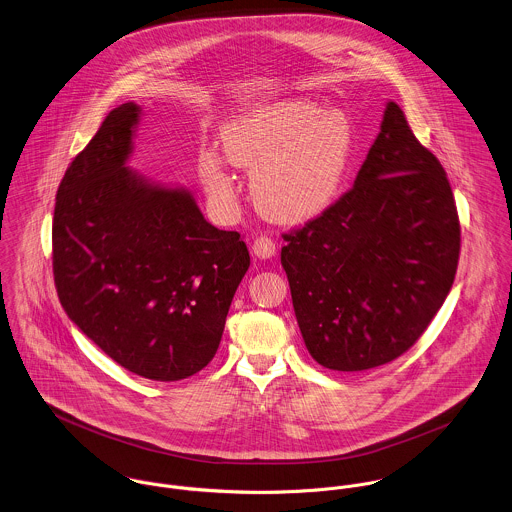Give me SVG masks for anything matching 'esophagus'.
<instances>
[{
  "instance_id": "1",
  "label": "esophagus",
  "mask_w": 512,
  "mask_h": 512,
  "mask_svg": "<svg viewBox=\"0 0 512 512\" xmlns=\"http://www.w3.org/2000/svg\"><path fill=\"white\" fill-rule=\"evenodd\" d=\"M252 250H254V254H256L258 258L266 260V258H272V256L276 254V242H274L270 236L264 234V236H258V238L254 240Z\"/></svg>"
}]
</instances>
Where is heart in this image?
<instances>
[{"label": "heart", "instance_id": "obj_1", "mask_svg": "<svg viewBox=\"0 0 512 512\" xmlns=\"http://www.w3.org/2000/svg\"><path fill=\"white\" fill-rule=\"evenodd\" d=\"M222 157L205 149L199 173L207 191L232 203L234 167L252 171V195L262 213L286 224L323 215L341 197L357 151L347 114L293 96L256 106L224 128Z\"/></svg>", "mask_w": 512, "mask_h": 512}]
</instances>
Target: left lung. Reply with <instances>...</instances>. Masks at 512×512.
<instances>
[{
  "mask_svg": "<svg viewBox=\"0 0 512 512\" xmlns=\"http://www.w3.org/2000/svg\"><path fill=\"white\" fill-rule=\"evenodd\" d=\"M284 240L293 311L319 365L368 370L422 337L453 286L461 226L438 157L396 102L355 187Z\"/></svg>",
  "mask_w": 512,
  "mask_h": 512,
  "instance_id": "8db88e82",
  "label": "left lung"
}]
</instances>
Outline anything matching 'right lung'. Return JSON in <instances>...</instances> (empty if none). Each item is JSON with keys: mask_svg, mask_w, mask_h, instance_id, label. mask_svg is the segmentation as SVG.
<instances>
[{"mask_svg": "<svg viewBox=\"0 0 512 512\" xmlns=\"http://www.w3.org/2000/svg\"><path fill=\"white\" fill-rule=\"evenodd\" d=\"M140 106L114 108L69 165L55 203L53 274L74 325L149 380L209 365L250 266L234 230L207 222L187 189L126 167Z\"/></svg>", "mask_w": 512, "mask_h": 512, "instance_id": "right-lung-1", "label": "right lung"}]
</instances>
